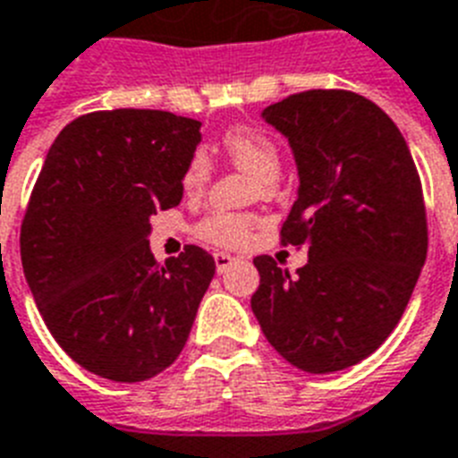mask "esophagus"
I'll return each mask as SVG.
<instances>
[{
    "instance_id": "1",
    "label": "esophagus",
    "mask_w": 458,
    "mask_h": 458,
    "mask_svg": "<svg viewBox=\"0 0 458 458\" xmlns=\"http://www.w3.org/2000/svg\"><path fill=\"white\" fill-rule=\"evenodd\" d=\"M233 262H236V257L226 255V252H215V267H217V274H225Z\"/></svg>"
}]
</instances>
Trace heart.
<instances>
[{"label":"heart","mask_w":458,"mask_h":458,"mask_svg":"<svg viewBox=\"0 0 458 458\" xmlns=\"http://www.w3.org/2000/svg\"><path fill=\"white\" fill-rule=\"evenodd\" d=\"M225 152L232 158L238 170H243L259 182L252 184V196H271L274 184L278 182L283 168L281 149L274 140L252 126H236L225 133ZM213 175V164L203 149H196L184 168L182 184L187 191H199L208 184ZM257 226V217L250 213H213L208 215L196 233L208 243L225 245V248H241L248 243L252 229Z\"/></svg>","instance_id":"1"}]
</instances>
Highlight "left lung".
I'll list each match as a JSON object with an SVG mask.
<instances>
[{"label":"left lung","instance_id":"left-lung-1","mask_svg":"<svg viewBox=\"0 0 458 458\" xmlns=\"http://www.w3.org/2000/svg\"><path fill=\"white\" fill-rule=\"evenodd\" d=\"M262 116L288 138L300 170L281 245L306 248L309 262L290 276L274 257H255L252 313L290 365L346 369L386 342L426 262L417 165L391 116L351 90L294 93Z\"/></svg>","mask_w":458,"mask_h":458}]
</instances>
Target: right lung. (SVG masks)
Listing matches in <instances>:
<instances>
[{"mask_svg": "<svg viewBox=\"0 0 458 458\" xmlns=\"http://www.w3.org/2000/svg\"><path fill=\"white\" fill-rule=\"evenodd\" d=\"M201 121L161 109H102L51 145L21 226L25 281L67 356L112 381L175 362L215 276L199 245L158 264L152 215L182 201Z\"/></svg>", "mask_w": 458, "mask_h": 458, "instance_id": "1", "label": "right lung"}]
</instances>
